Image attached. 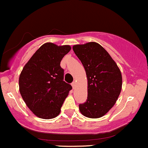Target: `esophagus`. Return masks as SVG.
I'll use <instances>...</instances> for the list:
<instances>
[{
  "mask_svg": "<svg viewBox=\"0 0 148 148\" xmlns=\"http://www.w3.org/2000/svg\"><path fill=\"white\" fill-rule=\"evenodd\" d=\"M71 86H72V87H73V89H74V88L76 87V82H72L71 83Z\"/></svg>",
  "mask_w": 148,
  "mask_h": 148,
  "instance_id": "esophagus-1",
  "label": "esophagus"
}]
</instances>
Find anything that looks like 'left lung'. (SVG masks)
Returning <instances> with one entry per match:
<instances>
[{
  "label": "left lung",
  "instance_id": "left-lung-1",
  "mask_svg": "<svg viewBox=\"0 0 148 148\" xmlns=\"http://www.w3.org/2000/svg\"><path fill=\"white\" fill-rule=\"evenodd\" d=\"M84 67L87 99L80 104V112L89 118H99L114 105L121 92L122 74L118 66L100 44L89 42L72 47Z\"/></svg>",
  "mask_w": 148,
  "mask_h": 148
}]
</instances>
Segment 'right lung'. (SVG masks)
<instances>
[{
	"instance_id": "add662e5",
	"label": "right lung",
	"mask_w": 148,
	"mask_h": 148,
	"mask_svg": "<svg viewBox=\"0 0 148 148\" xmlns=\"http://www.w3.org/2000/svg\"><path fill=\"white\" fill-rule=\"evenodd\" d=\"M69 45L43 44L26 64L19 77V91L27 107L39 118L57 117L71 86L64 81L62 59Z\"/></svg>"
}]
</instances>
